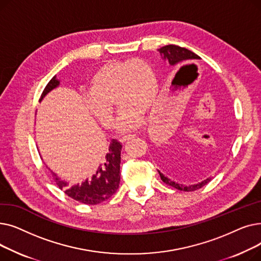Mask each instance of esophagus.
I'll return each mask as SVG.
<instances>
[{
	"label": "esophagus",
	"instance_id": "1",
	"mask_svg": "<svg viewBox=\"0 0 261 261\" xmlns=\"http://www.w3.org/2000/svg\"><path fill=\"white\" fill-rule=\"evenodd\" d=\"M132 138H133V135H127V136H122V138H120V139H119V142H120L121 144H123V143H126L127 141L131 140Z\"/></svg>",
	"mask_w": 261,
	"mask_h": 261
}]
</instances>
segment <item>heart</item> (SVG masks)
<instances>
[{"label": "heart", "mask_w": 261, "mask_h": 261, "mask_svg": "<svg viewBox=\"0 0 261 261\" xmlns=\"http://www.w3.org/2000/svg\"><path fill=\"white\" fill-rule=\"evenodd\" d=\"M159 82L152 66L142 59L111 61L95 72L85 103L105 128L112 127L113 101L120 108L116 128L126 132L139 128L156 101Z\"/></svg>", "instance_id": "1"}]
</instances>
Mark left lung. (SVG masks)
Segmentation results:
<instances>
[{
  "instance_id": "1",
  "label": "left lung",
  "mask_w": 261,
  "mask_h": 261,
  "mask_svg": "<svg viewBox=\"0 0 261 261\" xmlns=\"http://www.w3.org/2000/svg\"><path fill=\"white\" fill-rule=\"evenodd\" d=\"M158 51L160 53L161 57L164 61H167L171 66H175L179 63H183L185 61H188V60H193V59H201L198 55H196L195 53H193L191 50L185 48V47H181V46H177V45H173V44H169V45H165L163 46L161 48L158 49ZM211 151V150H210ZM213 153L212 152H206L205 151V153L203 154V158L204 159H208L211 158V154ZM159 173H160V176L161 179L164 183H166L167 185L173 187V188H176L179 190H183V191H194V190H197L201 187H203L204 185H206L211 180H212V176L207 177L206 180H203L202 182L198 183V184H194V185H183V184H180V183H176L172 180H170L168 176H166L164 173H162L160 170H158Z\"/></svg>"
}]
</instances>
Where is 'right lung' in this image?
Wrapping results in <instances>:
<instances>
[{
  "instance_id": "add662e5",
  "label": "right lung",
  "mask_w": 261,
  "mask_h": 261,
  "mask_svg": "<svg viewBox=\"0 0 261 261\" xmlns=\"http://www.w3.org/2000/svg\"><path fill=\"white\" fill-rule=\"evenodd\" d=\"M59 85L60 81L57 79V76L55 75L49 80L42 95H41L40 101L50 91L58 88ZM121 147V144L117 140H112L111 143H110L108 152L102 160V163L99 164L97 169H96L90 179H86L82 183L71 186L70 182L62 180L60 176L57 175V173L50 170L55 182H56L60 189L64 190V193L68 197L80 203L90 205L101 203L102 201L113 196L118 189L120 182L119 169Z\"/></svg>"
}]
</instances>
